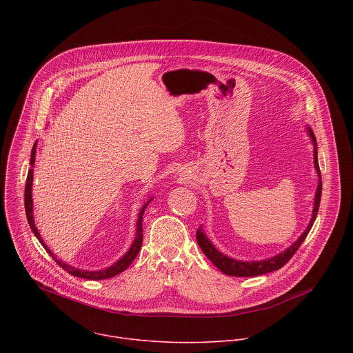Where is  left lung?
I'll list each match as a JSON object with an SVG mask.
<instances>
[{
    "label": "left lung",
    "instance_id": "1",
    "mask_svg": "<svg viewBox=\"0 0 353 353\" xmlns=\"http://www.w3.org/2000/svg\"><path fill=\"white\" fill-rule=\"evenodd\" d=\"M307 131H309V135H310V138L313 141V145H314V168H316L317 174H319V185H317V190H316L312 219H310L306 230L301 233V236L290 247H288L285 251H282V253H279V254H276V256H274L271 259L261 260V261H240V260L230 259V257L225 256L223 253H221V251L216 250V247L205 236L203 229L199 228L196 230V241H198L201 250L204 251V254L223 274L230 275V276H259V275H264V274L276 271V270L282 268L292 259V256L296 253L297 248L301 245V243L305 241L306 236L309 234V232H310V229H312V226H313V223L316 221L317 212H319L323 185H321V173H320V168H319V158H317V141H316L314 132L312 131L310 127H307Z\"/></svg>",
    "mask_w": 353,
    "mask_h": 353
}]
</instances>
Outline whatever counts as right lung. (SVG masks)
<instances>
[{
	"instance_id": "1",
	"label": "right lung",
	"mask_w": 353,
	"mask_h": 353,
	"mask_svg": "<svg viewBox=\"0 0 353 353\" xmlns=\"http://www.w3.org/2000/svg\"><path fill=\"white\" fill-rule=\"evenodd\" d=\"M34 157H36V142H34V145H33V148H32V154H30V166H32V168H30L29 172H28V179H26V185H25V211H26V218H28V222H29V226H30L32 232L34 233V236L37 237V240L41 243V245L44 247V250L47 251V253H48L50 256H52L53 260H54L63 270H65L68 274H71V275H74V276H78V278H83V279H93V281H97V279H108V278H113V276L119 275L120 272H123L124 270H127V268L130 267V264L135 260V257H137L138 253H139V248H141V245H142V237H143V234H142V215H143V212H145L148 204H149L150 201H152L154 198L150 196V198L146 201V203L142 205V208L139 210L138 219H137V236H135V239H134V241H132L130 250L127 251V253H125L117 263H114L113 265H110V267H108V268H105V270H100V271H83V270H78V268H75V267H71V265L65 264L64 261L59 260V259L54 256L53 251L50 250V248L44 244V241H43V239H41V236H40V233H39V230H37V228H36V225H34V219H33V199H32V184H33V165H34Z\"/></svg>"
}]
</instances>
